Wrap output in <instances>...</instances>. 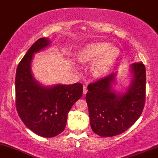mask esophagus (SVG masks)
I'll return each instance as SVG.
<instances>
[{
    "mask_svg": "<svg viewBox=\"0 0 158 158\" xmlns=\"http://www.w3.org/2000/svg\"><path fill=\"white\" fill-rule=\"evenodd\" d=\"M87 92H88V88H87V85H84V86H83V94L85 95V94H87Z\"/></svg>",
    "mask_w": 158,
    "mask_h": 158,
    "instance_id": "1",
    "label": "esophagus"
}]
</instances>
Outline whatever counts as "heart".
<instances>
[{
	"label": "heart",
	"mask_w": 158,
	"mask_h": 158,
	"mask_svg": "<svg viewBox=\"0 0 158 158\" xmlns=\"http://www.w3.org/2000/svg\"><path fill=\"white\" fill-rule=\"evenodd\" d=\"M119 56L118 49L107 43H94L83 48L79 56L81 61H94L92 73L97 77L105 75Z\"/></svg>",
	"instance_id": "1"
}]
</instances>
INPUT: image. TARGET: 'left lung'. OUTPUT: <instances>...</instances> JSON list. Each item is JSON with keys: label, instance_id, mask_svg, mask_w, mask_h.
<instances>
[{"label": "left lung", "instance_id": "left-lung-1", "mask_svg": "<svg viewBox=\"0 0 158 158\" xmlns=\"http://www.w3.org/2000/svg\"><path fill=\"white\" fill-rule=\"evenodd\" d=\"M131 68L133 81L124 94H117L112 90L116 73L88 85L86 102L90 127L100 137L120 135L142 114L146 99V68L142 62H137Z\"/></svg>", "mask_w": 158, "mask_h": 158}]
</instances>
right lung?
Returning a JSON list of instances; mask_svg holds the SVG:
<instances>
[{"mask_svg":"<svg viewBox=\"0 0 158 158\" xmlns=\"http://www.w3.org/2000/svg\"><path fill=\"white\" fill-rule=\"evenodd\" d=\"M50 44L47 38L37 40L19 62L15 77L18 114L29 129L43 137H55L64 131L69 110L83 92L79 82L44 87L34 79L31 72L34 53Z\"/></svg>","mask_w":158,"mask_h":158,"instance_id":"1","label":"right lung"}]
</instances>
